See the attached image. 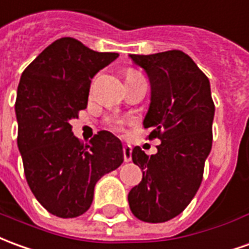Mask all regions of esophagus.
Segmentation results:
<instances>
[{
  "label": "esophagus",
  "mask_w": 249,
  "mask_h": 249,
  "mask_svg": "<svg viewBox=\"0 0 249 249\" xmlns=\"http://www.w3.org/2000/svg\"><path fill=\"white\" fill-rule=\"evenodd\" d=\"M123 152H124L125 161L132 160V147H130V145H124V147H123Z\"/></svg>",
  "instance_id": "1"
}]
</instances>
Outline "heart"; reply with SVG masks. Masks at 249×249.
<instances>
[{
    "label": "heart",
    "instance_id": "obj_1",
    "mask_svg": "<svg viewBox=\"0 0 249 249\" xmlns=\"http://www.w3.org/2000/svg\"><path fill=\"white\" fill-rule=\"evenodd\" d=\"M136 75H140V74L133 70L126 71V78H132V76H136ZM120 125H121V121H119V120H116V121H110V126H112V128H114V129L120 128Z\"/></svg>",
    "mask_w": 249,
    "mask_h": 249
}]
</instances>
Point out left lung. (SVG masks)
<instances>
[{"label":"left lung","instance_id":"obj_1","mask_svg":"<svg viewBox=\"0 0 249 249\" xmlns=\"http://www.w3.org/2000/svg\"><path fill=\"white\" fill-rule=\"evenodd\" d=\"M151 83V101L144 128L149 139H160L155 155L140 147L132 160L142 179L128 194L132 213L145 222H164L180 214L201 186L210 154L214 104L208 76L185 52L129 55Z\"/></svg>","mask_w":249,"mask_h":249}]
</instances>
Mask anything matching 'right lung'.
I'll use <instances>...</instances> for the list:
<instances>
[{"label":"right lung","instance_id":"add662e5","mask_svg":"<svg viewBox=\"0 0 249 249\" xmlns=\"http://www.w3.org/2000/svg\"><path fill=\"white\" fill-rule=\"evenodd\" d=\"M119 58L72 37L53 41L24 70L17 88V145L28 186L51 214L74 218L90 208L95 183L124 161L119 137L101 130L88 145L71 120L88 107L93 76Z\"/></svg>","mask_w":249,"mask_h":249}]
</instances>
